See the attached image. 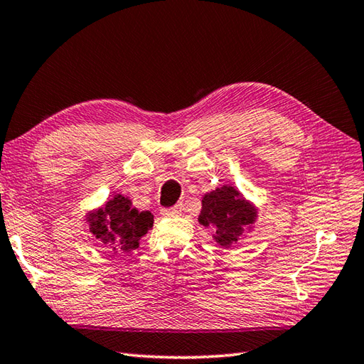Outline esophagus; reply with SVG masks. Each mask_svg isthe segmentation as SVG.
Listing matches in <instances>:
<instances>
[{"instance_id": "34e87169", "label": "esophagus", "mask_w": 364, "mask_h": 364, "mask_svg": "<svg viewBox=\"0 0 364 364\" xmlns=\"http://www.w3.org/2000/svg\"><path fill=\"white\" fill-rule=\"evenodd\" d=\"M181 211H183V205L178 203L172 208H166V210H162L161 214L166 215V218H175V215H180Z\"/></svg>"}]
</instances>
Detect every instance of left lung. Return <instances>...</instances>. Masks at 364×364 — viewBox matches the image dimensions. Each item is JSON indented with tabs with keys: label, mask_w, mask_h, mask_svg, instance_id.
I'll return each instance as SVG.
<instances>
[{
	"label": "left lung",
	"mask_w": 364,
	"mask_h": 364,
	"mask_svg": "<svg viewBox=\"0 0 364 364\" xmlns=\"http://www.w3.org/2000/svg\"><path fill=\"white\" fill-rule=\"evenodd\" d=\"M257 218V206L228 184L202 197L198 222L203 227H211L215 242L225 249L237 244L245 231L252 230Z\"/></svg>",
	"instance_id": "obj_1"
}]
</instances>
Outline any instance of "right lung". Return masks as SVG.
Returning a JSON list of instances; mask_svg holds the SVG:
<instances>
[{"label":"right lung","instance_id":"1","mask_svg":"<svg viewBox=\"0 0 364 364\" xmlns=\"http://www.w3.org/2000/svg\"><path fill=\"white\" fill-rule=\"evenodd\" d=\"M89 233L115 255L129 253L153 227V214L139 211L125 196L117 194L86 214Z\"/></svg>","mask_w":364,"mask_h":364}]
</instances>
